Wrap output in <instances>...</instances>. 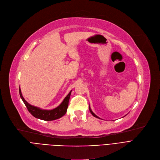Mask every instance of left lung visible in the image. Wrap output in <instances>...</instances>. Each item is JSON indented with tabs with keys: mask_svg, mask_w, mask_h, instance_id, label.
<instances>
[{
	"mask_svg": "<svg viewBox=\"0 0 160 160\" xmlns=\"http://www.w3.org/2000/svg\"><path fill=\"white\" fill-rule=\"evenodd\" d=\"M89 111H90V112H91V113L92 114V115H93L94 117H97V118H99V117H98V116H97L93 112H92V110H91V108H90V106H89ZM100 119V118H99Z\"/></svg>",
	"mask_w": 160,
	"mask_h": 160,
	"instance_id": "8db88e82",
	"label": "left lung"
}]
</instances>
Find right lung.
Returning <instances> with one entry per match:
<instances>
[{
  "label": "right lung",
  "instance_id": "add662e5",
  "mask_svg": "<svg viewBox=\"0 0 160 160\" xmlns=\"http://www.w3.org/2000/svg\"><path fill=\"white\" fill-rule=\"evenodd\" d=\"M71 91L65 97L63 102L61 103L60 106H58L57 108L53 109L51 110H41V109L30 105L28 103L25 99L23 98L21 91L19 88V94L21 99L22 100L23 102L24 103L25 106H27L28 112L36 118L43 120V121H53L58 119H60V117H63L67 112V108L69 105V98L71 93Z\"/></svg>",
  "mask_w": 160,
  "mask_h": 160
}]
</instances>
